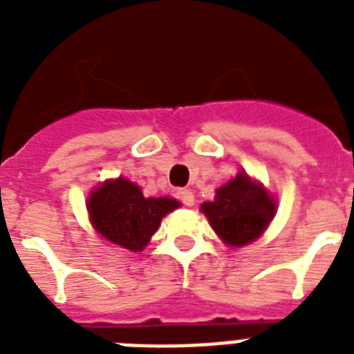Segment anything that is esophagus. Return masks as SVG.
<instances>
[{
    "mask_svg": "<svg viewBox=\"0 0 354 354\" xmlns=\"http://www.w3.org/2000/svg\"><path fill=\"white\" fill-rule=\"evenodd\" d=\"M178 198L183 205H193L194 204V194L191 189H180L178 191Z\"/></svg>",
    "mask_w": 354,
    "mask_h": 354,
    "instance_id": "esophagus-1",
    "label": "esophagus"
}]
</instances>
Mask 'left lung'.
<instances>
[{"mask_svg":"<svg viewBox=\"0 0 354 354\" xmlns=\"http://www.w3.org/2000/svg\"><path fill=\"white\" fill-rule=\"evenodd\" d=\"M202 211L222 241L244 246L266 230L275 213V200L246 172H239L232 182L216 189L215 200L205 202Z\"/></svg>","mask_w":354,"mask_h":354,"instance_id":"8db88e82","label":"left lung"}]
</instances>
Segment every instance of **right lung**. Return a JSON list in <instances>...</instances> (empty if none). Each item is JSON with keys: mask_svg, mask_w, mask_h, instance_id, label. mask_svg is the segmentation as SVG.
<instances>
[{"mask_svg": "<svg viewBox=\"0 0 354 354\" xmlns=\"http://www.w3.org/2000/svg\"><path fill=\"white\" fill-rule=\"evenodd\" d=\"M178 205L172 198H145L136 183L118 178L108 180L90 194L88 213L106 241L130 252H141L161 218Z\"/></svg>", "mask_w": 354, "mask_h": 354, "instance_id": "obj_1", "label": "right lung"}]
</instances>
